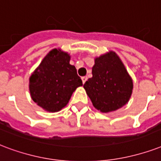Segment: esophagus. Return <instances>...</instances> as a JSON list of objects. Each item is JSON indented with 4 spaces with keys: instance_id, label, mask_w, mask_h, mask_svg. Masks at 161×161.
Listing matches in <instances>:
<instances>
[{
    "instance_id": "esophagus-1",
    "label": "esophagus",
    "mask_w": 161,
    "mask_h": 161,
    "mask_svg": "<svg viewBox=\"0 0 161 161\" xmlns=\"http://www.w3.org/2000/svg\"><path fill=\"white\" fill-rule=\"evenodd\" d=\"M87 79H88V78H87V77H83V78H82V81H83V83H85V82L87 81Z\"/></svg>"
}]
</instances>
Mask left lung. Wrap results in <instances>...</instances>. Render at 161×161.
I'll use <instances>...</instances> for the list:
<instances>
[{"label":"left lung","instance_id":"8db88e82","mask_svg":"<svg viewBox=\"0 0 161 161\" xmlns=\"http://www.w3.org/2000/svg\"><path fill=\"white\" fill-rule=\"evenodd\" d=\"M92 74L83 88L97 110L110 112L127 104L132 94V81L115 52L95 59Z\"/></svg>","mask_w":161,"mask_h":161}]
</instances>
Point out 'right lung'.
<instances>
[{"label":"right lung","mask_w":161,"mask_h":161,"mask_svg":"<svg viewBox=\"0 0 161 161\" xmlns=\"http://www.w3.org/2000/svg\"><path fill=\"white\" fill-rule=\"evenodd\" d=\"M66 52L54 49L29 78L33 100L45 110L55 112L67 105L75 89L83 85Z\"/></svg>","instance_id":"obj_1"}]
</instances>
